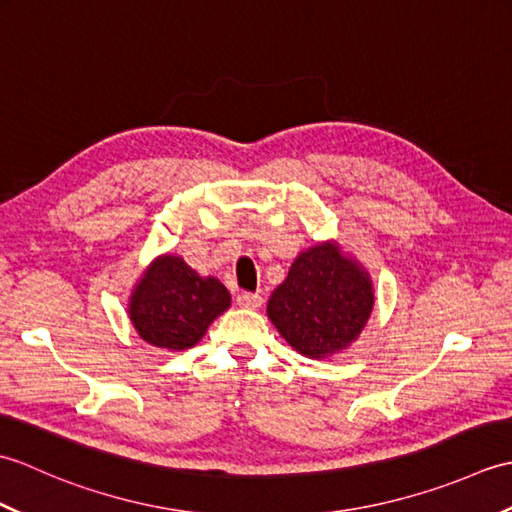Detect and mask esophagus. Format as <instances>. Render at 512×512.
Instances as JSON below:
<instances>
[{"label": "esophagus", "instance_id": "1", "mask_svg": "<svg viewBox=\"0 0 512 512\" xmlns=\"http://www.w3.org/2000/svg\"><path fill=\"white\" fill-rule=\"evenodd\" d=\"M237 303L246 310H257L259 306H262V297H259L257 292H239Z\"/></svg>", "mask_w": 512, "mask_h": 512}]
</instances>
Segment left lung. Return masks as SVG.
<instances>
[{"instance_id":"left-lung-1","label":"left lung","mask_w":512,"mask_h":512,"mask_svg":"<svg viewBox=\"0 0 512 512\" xmlns=\"http://www.w3.org/2000/svg\"><path fill=\"white\" fill-rule=\"evenodd\" d=\"M372 310V277L334 239L301 250L266 306L286 343L317 361L347 350Z\"/></svg>"}]
</instances>
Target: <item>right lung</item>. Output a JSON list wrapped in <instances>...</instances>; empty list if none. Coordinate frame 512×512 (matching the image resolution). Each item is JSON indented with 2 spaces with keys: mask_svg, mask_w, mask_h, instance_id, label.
<instances>
[{
  "mask_svg": "<svg viewBox=\"0 0 512 512\" xmlns=\"http://www.w3.org/2000/svg\"><path fill=\"white\" fill-rule=\"evenodd\" d=\"M231 308L220 279L202 277L180 255H158L134 284L127 312L140 339L167 352L200 343L209 325Z\"/></svg>",
  "mask_w": 512,
  "mask_h": 512,
  "instance_id": "obj_1",
  "label": "right lung"
}]
</instances>
